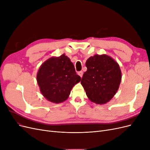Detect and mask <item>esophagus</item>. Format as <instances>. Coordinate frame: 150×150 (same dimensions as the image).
Segmentation results:
<instances>
[{
	"mask_svg": "<svg viewBox=\"0 0 150 150\" xmlns=\"http://www.w3.org/2000/svg\"><path fill=\"white\" fill-rule=\"evenodd\" d=\"M78 74L80 76L81 78H82L83 75V71H79V72H78Z\"/></svg>",
	"mask_w": 150,
	"mask_h": 150,
	"instance_id": "obj_1",
	"label": "esophagus"
}]
</instances>
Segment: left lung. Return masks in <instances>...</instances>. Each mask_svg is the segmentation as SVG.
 Returning a JSON list of instances; mask_svg holds the SVG:
<instances>
[{"mask_svg":"<svg viewBox=\"0 0 150 150\" xmlns=\"http://www.w3.org/2000/svg\"><path fill=\"white\" fill-rule=\"evenodd\" d=\"M86 71L81 79L86 94L91 101L103 104L116 93L121 80L119 64L106 54L90 57L86 62Z\"/></svg>","mask_w":150,"mask_h":150,"instance_id":"left-lung-1","label":"left lung"}]
</instances>
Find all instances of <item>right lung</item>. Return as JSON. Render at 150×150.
Listing matches in <instances>:
<instances>
[{
    "label": "right lung",
    "mask_w": 150,
    "mask_h": 150,
    "mask_svg": "<svg viewBox=\"0 0 150 150\" xmlns=\"http://www.w3.org/2000/svg\"><path fill=\"white\" fill-rule=\"evenodd\" d=\"M81 79L76 74L74 64L64 54L45 61L37 74L40 92L48 101L54 103L66 101L72 88Z\"/></svg>",
    "instance_id": "add662e5"
}]
</instances>
